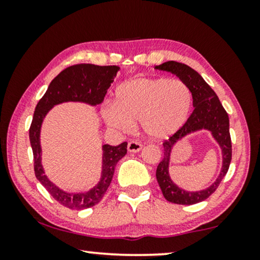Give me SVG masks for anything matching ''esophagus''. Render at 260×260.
Returning a JSON list of instances; mask_svg holds the SVG:
<instances>
[{"label":"esophagus","instance_id":"34e87169","mask_svg":"<svg viewBox=\"0 0 260 260\" xmlns=\"http://www.w3.org/2000/svg\"><path fill=\"white\" fill-rule=\"evenodd\" d=\"M142 148H143V145L137 141H130L127 144V151L129 152H138L142 150Z\"/></svg>","mask_w":260,"mask_h":260}]
</instances>
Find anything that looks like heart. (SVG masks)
<instances>
[{
    "label": "heart",
    "mask_w": 260,
    "mask_h": 260,
    "mask_svg": "<svg viewBox=\"0 0 260 260\" xmlns=\"http://www.w3.org/2000/svg\"><path fill=\"white\" fill-rule=\"evenodd\" d=\"M191 104V91L182 80L135 78L117 87L113 105H105L102 115L112 129L126 133L140 120L145 136L165 140L184 125Z\"/></svg>",
    "instance_id": "heart-1"
}]
</instances>
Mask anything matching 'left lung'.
I'll use <instances>...</instances> for the list:
<instances>
[{"label": "left lung", "mask_w": 260, "mask_h": 260, "mask_svg": "<svg viewBox=\"0 0 260 260\" xmlns=\"http://www.w3.org/2000/svg\"><path fill=\"white\" fill-rule=\"evenodd\" d=\"M155 70L167 71L175 74L188 85L193 97L194 111L181 129L163 143L165 156L156 169V179L161 188L163 197L170 202L179 205H194L211 197L229 172L232 158V144L230 136L229 115L222 108L218 95L206 83L200 74L191 67L177 61H167L155 66ZM198 131H208L213 139L222 149L223 165L219 176L211 186L201 191H184L173 182L169 174L170 156L172 149L180 140Z\"/></svg>", "instance_id": "1"}]
</instances>
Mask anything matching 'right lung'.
<instances>
[{
  "instance_id": "1",
  "label": "right lung",
  "mask_w": 260,
  "mask_h": 260,
  "mask_svg": "<svg viewBox=\"0 0 260 260\" xmlns=\"http://www.w3.org/2000/svg\"><path fill=\"white\" fill-rule=\"evenodd\" d=\"M120 69L118 66H97L91 63H77L60 72L48 85L47 91L35 108L29 127V141L34 156V172L37 179L60 205L70 209H85L98 204L104 197L112 181L117 162L126 154V142L112 147L102 145L101 179L95 186L86 191L69 193L53 183L42 167V149L40 142L41 126L45 117L55 105L62 103H84L97 106L102 104L109 87Z\"/></svg>"
}]
</instances>
